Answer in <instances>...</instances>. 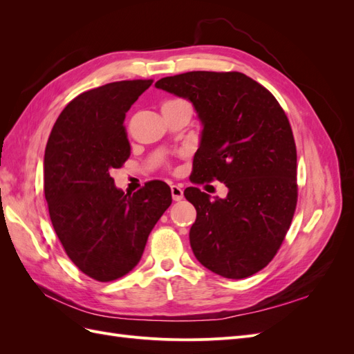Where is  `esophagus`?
Instances as JSON below:
<instances>
[{"label": "esophagus", "mask_w": 354, "mask_h": 354, "mask_svg": "<svg viewBox=\"0 0 354 354\" xmlns=\"http://www.w3.org/2000/svg\"><path fill=\"white\" fill-rule=\"evenodd\" d=\"M171 196H173L174 201H181V199H183V189H181L177 185L171 186Z\"/></svg>", "instance_id": "1"}]
</instances>
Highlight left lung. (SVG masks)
<instances>
[{"label":"left lung","mask_w":354,"mask_h":354,"mask_svg":"<svg viewBox=\"0 0 354 354\" xmlns=\"http://www.w3.org/2000/svg\"><path fill=\"white\" fill-rule=\"evenodd\" d=\"M155 87L187 99L202 124L190 180L229 189L214 201L198 187L185 190L196 208L192 251L229 279L260 272L281 248L297 207V149L283 109L241 72H186Z\"/></svg>","instance_id":"1"}]
</instances>
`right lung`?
Masks as SVG:
<instances>
[{
  "label": "right lung",
  "mask_w": 354,
  "mask_h": 354,
  "mask_svg": "<svg viewBox=\"0 0 354 354\" xmlns=\"http://www.w3.org/2000/svg\"><path fill=\"white\" fill-rule=\"evenodd\" d=\"M152 82L118 81L77 95L47 142L44 194L53 227L72 263L99 282L134 269L173 201L164 181H147L125 195L111 177L131 151L125 113Z\"/></svg>",
  "instance_id": "1"
}]
</instances>
